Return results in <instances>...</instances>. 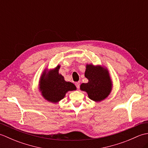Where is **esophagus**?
<instances>
[{"instance_id": "obj_1", "label": "esophagus", "mask_w": 148, "mask_h": 148, "mask_svg": "<svg viewBox=\"0 0 148 148\" xmlns=\"http://www.w3.org/2000/svg\"><path fill=\"white\" fill-rule=\"evenodd\" d=\"M75 84H76L77 88L79 89V86H80V83H79V82H76V83H75Z\"/></svg>"}]
</instances>
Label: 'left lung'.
Instances as JSON below:
<instances>
[{"mask_svg": "<svg viewBox=\"0 0 148 148\" xmlns=\"http://www.w3.org/2000/svg\"><path fill=\"white\" fill-rule=\"evenodd\" d=\"M84 76L88 79V82L81 84L80 90L86 92L91 100L98 102L109 95L112 90V81L108 69L99 65L87 64Z\"/></svg>", "mask_w": 148, "mask_h": 148, "instance_id": "8db88e82", "label": "left lung"}]
</instances>
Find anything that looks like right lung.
<instances>
[{
	"label": "right lung",
	"instance_id": "right-lung-1",
	"mask_svg": "<svg viewBox=\"0 0 148 148\" xmlns=\"http://www.w3.org/2000/svg\"><path fill=\"white\" fill-rule=\"evenodd\" d=\"M60 67L58 65L51 70L45 69L39 82V90L43 98L54 103L64 99L69 91L76 90L73 83L65 81L64 76L59 74Z\"/></svg>",
	"mask_w": 148,
	"mask_h": 148
}]
</instances>
